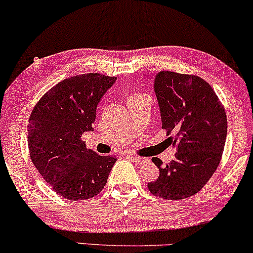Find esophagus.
Masks as SVG:
<instances>
[{
    "label": "esophagus",
    "mask_w": 253,
    "mask_h": 253,
    "mask_svg": "<svg viewBox=\"0 0 253 253\" xmlns=\"http://www.w3.org/2000/svg\"><path fill=\"white\" fill-rule=\"evenodd\" d=\"M127 157L132 159L136 164H147V163H150L149 158H143V157H137V156H133V155H129Z\"/></svg>",
    "instance_id": "esophagus-1"
}]
</instances>
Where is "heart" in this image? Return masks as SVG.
I'll return each instance as SVG.
<instances>
[{
    "label": "heart",
    "instance_id": "heart-1",
    "mask_svg": "<svg viewBox=\"0 0 253 253\" xmlns=\"http://www.w3.org/2000/svg\"><path fill=\"white\" fill-rule=\"evenodd\" d=\"M136 95H139V94H134V95H131V96H136ZM131 96H130V97H131Z\"/></svg>",
    "mask_w": 253,
    "mask_h": 253
}]
</instances>
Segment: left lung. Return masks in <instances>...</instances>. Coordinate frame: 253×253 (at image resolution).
I'll return each mask as SVG.
<instances>
[{
	"label": "left lung",
	"instance_id": "1",
	"mask_svg": "<svg viewBox=\"0 0 253 253\" xmlns=\"http://www.w3.org/2000/svg\"><path fill=\"white\" fill-rule=\"evenodd\" d=\"M153 89L162 114L163 129L176 147L175 158L158 166L159 178L149 182L153 195L181 200L201 191L221 162L227 138L224 107L211 84L198 75L162 71L153 75Z\"/></svg>",
	"mask_w": 253,
	"mask_h": 253
}]
</instances>
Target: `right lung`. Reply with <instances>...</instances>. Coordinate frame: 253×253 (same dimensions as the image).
Masks as SVG:
<instances>
[{"label":"right lung","mask_w":253,"mask_h":253,"mask_svg":"<svg viewBox=\"0 0 253 253\" xmlns=\"http://www.w3.org/2000/svg\"><path fill=\"white\" fill-rule=\"evenodd\" d=\"M116 77L74 75L47 90L29 119L28 146L32 164L62 198L80 201L104 188L116 157L100 156L81 138L93 130L96 107Z\"/></svg>","instance_id":"right-lung-1"}]
</instances>
